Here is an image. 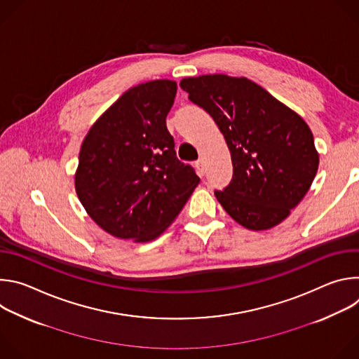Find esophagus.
I'll return each instance as SVG.
<instances>
[{
	"mask_svg": "<svg viewBox=\"0 0 359 359\" xmlns=\"http://www.w3.org/2000/svg\"><path fill=\"white\" fill-rule=\"evenodd\" d=\"M196 168H197V170H198V175H200V176H204V165H203V161H201V159H198V161L196 162Z\"/></svg>",
	"mask_w": 359,
	"mask_h": 359,
	"instance_id": "34e87169",
	"label": "esophagus"
}]
</instances>
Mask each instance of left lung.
<instances>
[{"instance_id":"left-lung-1","label":"left lung","mask_w":359,"mask_h":359,"mask_svg":"<svg viewBox=\"0 0 359 359\" xmlns=\"http://www.w3.org/2000/svg\"><path fill=\"white\" fill-rule=\"evenodd\" d=\"M180 88L215 119L231 153V182L215 190L223 209L248 230L280 224L318 170L309 125L247 78L201 75L182 79Z\"/></svg>"}]
</instances>
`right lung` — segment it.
Segmentation results:
<instances>
[{
	"label": "right lung",
	"mask_w": 359,
	"mask_h": 359,
	"mask_svg": "<svg viewBox=\"0 0 359 359\" xmlns=\"http://www.w3.org/2000/svg\"><path fill=\"white\" fill-rule=\"evenodd\" d=\"M176 90L169 79L130 88L83 139L76 194L114 237L137 243L159 237L200 183L194 169L176 158L166 126Z\"/></svg>",
	"instance_id": "add662e5"
}]
</instances>
